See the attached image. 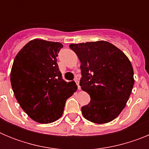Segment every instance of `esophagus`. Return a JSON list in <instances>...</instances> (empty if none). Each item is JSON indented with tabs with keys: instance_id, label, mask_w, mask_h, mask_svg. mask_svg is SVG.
<instances>
[{
	"instance_id": "obj_1",
	"label": "esophagus",
	"mask_w": 149,
	"mask_h": 149,
	"mask_svg": "<svg viewBox=\"0 0 149 149\" xmlns=\"http://www.w3.org/2000/svg\"><path fill=\"white\" fill-rule=\"evenodd\" d=\"M74 81H75L76 84H77V89H81V86H80V84H79V81H78V80H77V79H75V80H74Z\"/></svg>"
}]
</instances>
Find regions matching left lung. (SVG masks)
Segmentation results:
<instances>
[{"label": "left lung", "instance_id": "1", "mask_svg": "<svg viewBox=\"0 0 149 149\" xmlns=\"http://www.w3.org/2000/svg\"><path fill=\"white\" fill-rule=\"evenodd\" d=\"M81 61L80 86L90 95L81 107L84 117L97 124L107 123L122 111L134 84L131 62L120 49L106 41L71 44Z\"/></svg>", "mask_w": 149, "mask_h": 149}]
</instances>
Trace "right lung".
Here are the masks:
<instances>
[{"mask_svg": "<svg viewBox=\"0 0 149 149\" xmlns=\"http://www.w3.org/2000/svg\"><path fill=\"white\" fill-rule=\"evenodd\" d=\"M63 45L33 39L17 54L10 73L15 98L33 120L55 122L63 115L66 100L77 91L74 81L62 77L56 63Z\"/></svg>", "mask_w": 149, "mask_h": 149, "instance_id": "right-lung-1", "label": "right lung"}]
</instances>
